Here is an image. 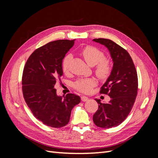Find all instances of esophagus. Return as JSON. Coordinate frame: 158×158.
I'll use <instances>...</instances> for the list:
<instances>
[{"label": "esophagus", "instance_id": "esophagus-1", "mask_svg": "<svg viewBox=\"0 0 158 158\" xmlns=\"http://www.w3.org/2000/svg\"><path fill=\"white\" fill-rule=\"evenodd\" d=\"M81 99H82V102H87L88 100L89 99V98L86 96H84V95H82V96H81Z\"/></svg>", "mask_w": 158, "mask_h": 158}]
</instances>
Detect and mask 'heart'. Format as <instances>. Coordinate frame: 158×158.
Segmentation results:
<instances>
[{
    "label": "heart",
    "instance_id": "obj_1",
    "mask_svg": "<svg viewBox=\"0 0 158 158\" xmlns=\"http://www.w3.org/2000/svg\"><path fill=\"white\" fill-rule=\"evenodd\" d=\"M82 55L88 65L94 66L96 65L95 73L101 79L106 78L111 70V66L108 60L105 59L103 52L94 47L88 46L82 51ZM72 58L71 55L65 56L63 62V69L64 73H68L69 64ZM96 80L94 78L80 79L74 84V88L84 94L91 92L92 88L96 85Z\"/></svg>",
    "mask_w": 158,
    "mask_h": 158
}]
</instances>
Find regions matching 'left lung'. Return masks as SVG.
Masks as SVG:
<instances>
[{"mask_svg": "<svg viewBox=\"0 0 158 158\" xmlns=\"http://www.w3.org/2000/svg\"><path fill=\"white\" fill-rule=\"evenodd\" d=\"M108 49L113 60V68L100 92L108 94V103H99L93 116L95 125L109 128L118 126L125 121L135 103L138 91V76L135 64L128 52L114 41L104 38L92 40Z\"/></svg>", "mask_w": 158, "mask_h": 158, "instance_id": "obj_1", "label": "left lung"}]
</instances>
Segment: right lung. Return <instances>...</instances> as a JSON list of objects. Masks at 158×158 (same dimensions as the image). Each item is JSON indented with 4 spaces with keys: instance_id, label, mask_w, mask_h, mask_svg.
Here are the masks:
<instances>
[{
    "instance_id": "add662e5",
    "label": "right lung",
    "mask_w": 158,
    "mask_h": 158,
    "mask_svg": "<svg viewBox=\"0 0 158 158\" xmlns=\"http://www.w3.org/2000/svg\"><path fill=\"white\" fill-rule=\"evenodd\" d=\"M74 40L51 41L36 49L27 59L22 76L23 98L33 116L44 125L60 128L70 121L72 109L80 101L78 95L56 94L55 85L63 74V60Z\"/></svg>"
}]
</instances>
